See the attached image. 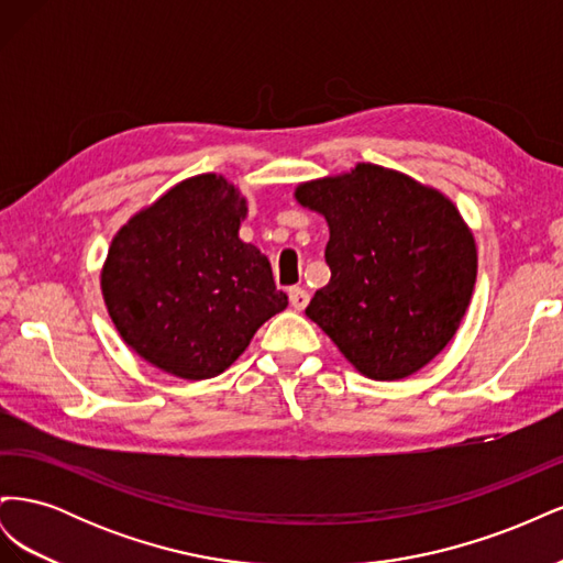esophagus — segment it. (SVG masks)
Here are the masks:
<instances>
[{
    "mask_svg": "<svg viewBox=\"0 0 563 563\" xmlns=\"http://www.w3.org/2000/svg\"><path fill=\"white\" fill-rule=\"evenodd\" d=\"M288 298H291V305L296 310H305V308H308V302H310V294L300 286H294L291 291H288Z\"/></svg>",
    "mask_w": 563,
    "mask_h": 563,
    "instance_id": "1",
    "label": "esophagus"
}]
</instances>
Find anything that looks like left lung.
Segmentation results:
<instances>
[{
    "instance_id": "left-lung-1",
    "label": "left lung",
    "mask_w": 563,
    "mask_h": 563,
    "mask_svg": "<svg viewBox=\"0 0 563 563\" xmlns=\"http://www.w3.org/2000/svg\"><path fill=\"white\" fill-rule=\"evenodd\" d=\"M329 223V284L308 314L373 380H401L449 345L476 282V246L439 190L378 164L298 185Z\"/></svg>"
}]
</instances>
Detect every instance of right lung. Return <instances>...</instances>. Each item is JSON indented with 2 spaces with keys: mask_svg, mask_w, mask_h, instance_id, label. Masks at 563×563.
Returning <instances> with one entry per match:
<instances>
[{
  "mask_svg": "<svg viewBox=\"0 0 563 563\" xmlns=\"http://www.w3.org/2000/svg\"><path fill=\"white\" fill-rule=\"evenodd\" d=\"M246 211L234 185L201 174L114 234L100 288L119 335L152 366L213 378L286 310L269 261L240 240Z\"/></svg>",
  "mask_w": 563,
  "mask_h": 563,
  "instance_id": "1",
  "label": "right lung"
}]
</instances>
